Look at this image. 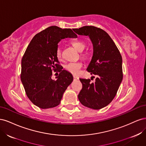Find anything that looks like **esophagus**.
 Returning a JSON list of instances; mask_svg holds the SVG:
<instances>
[{"instance_id":"esophagus-1","label":"esophagus","mask_w":146,"mask_h":146,"mask_svg":"<svg viewBox=\"0 0 146 146\" xmlns=\"http://www.w3.org/2000/svg\"><path fill=\"white\" fill-rule=\"evenodd\" d=\"M74 80H78V77H77V76H74Z\"/></svg>"}]
</instances>
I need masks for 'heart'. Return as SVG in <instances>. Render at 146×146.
<instances>
[{
  "instance_id": "heart-1",
  "label": "heart",
  "mask_w": 146,
  "mask_h": 146,
  "mask_svg": "<svg viewBox=\"0 0 146 146\" xmlns=\"http://www.w3.org/2000/svg\"><path fill=\"white\" fill-rule=\"evenodd\" d=\"M72 46L76 49L79 52H82L83 51L84 48L85 47V44L80 41H76L72 42ZM56 58L59 60L62 59V52L60 48H58L56 52ZM82 67V63L80 62H72L69 63L64 66L65 69L68 72L71 73L73 75H77L80 71V69Z\"/></svg>"
}]
</instances>
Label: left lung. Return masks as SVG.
Wrapping results in <instances>:
<instances>
[{
  "label": "left lung",
  "mask_w": 146,
  "mask_h": 146,
  "mask_svg": "<svg viewBox=\"0 0 146 146\" xmlns=\"http://www.w3.org/2000/svg\"><path fill=\"white\" fill-rule=\"evenodd\" d=\"M79 35L88 36L93 46V54L86 70L97 76L95 82L80 78L82 89L78 100L85 107L99 110L115 97L122 80V59L112 39L102 29L94 26L73 29Z\"/></svg>",
  "instance_id": "obj_1"
}]
</instances>
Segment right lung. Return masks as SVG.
Wrapping results in <instances>:
<instances>
[{
  "instance_id": "add662e5",
  "label": "right lung",
  "mask_w": 146,
  "mask_h": 146,
  "mask_svg": "<svg viewBox=\"0 0 146 146\" xmlns=\"http://www.w3.org/2000/svg\"><path fill=\"white\" fill-rule=\"evenodd\" d=\"M77 36L70 29L51 26L35 35L29 44L21 61V78L29 99L39 108L58 106L72 82V75L66 70H59L56 80L52 76V70L61 66L56 56L58 42Z\"/></svg>"
}]
</instances>
